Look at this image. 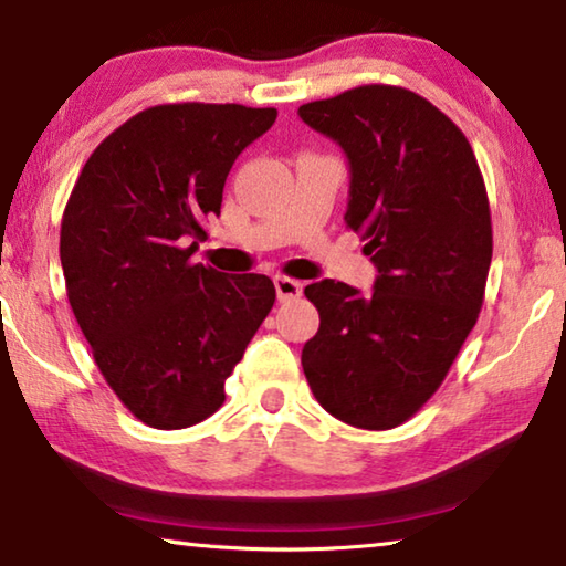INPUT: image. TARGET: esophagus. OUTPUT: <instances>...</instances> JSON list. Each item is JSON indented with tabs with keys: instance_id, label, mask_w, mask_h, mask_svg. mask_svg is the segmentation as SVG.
<instances>
[{
	"instance_id": "obj_1",
	"label": "esophagus",
	"mask_w": 566,
	"mask_h": 566,
	"mask_svg": "<svg viewBox=\"0 0 566 566\" xmlns=\"http://www.w3.org/2000/svg\"><path fill=\"white\" fill-rule=\"evenodd\" d=\"M274 286H276V297H280V302L297 300L302 294V284L297 280H290V276H276Z\"/></svg>"
}]
</instances>
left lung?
<instances>
[{"instance_id": "obj_1", "label": "left lung", "mask_w": 566, "mask_h": 566, "mask_svg": "<svg viewBox=\"0 0 566 566\" xmlns=\"http://www.w3.org/2000/svg\"><path fill=\"white\" fill-rule=\"evenodd\" d=\"M350 165L345 223L366 241L374 292L305 286L319 331L302 368L319 407L358 429H394L444 381L478 323L493 256L478 159L452 119L415 91L370 83L300 106Z\"/></svg>"}]
</instances>
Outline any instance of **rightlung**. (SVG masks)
<instances>
[{"instance_id":"add662e5","label":"right lung","mask_w":566,"mask_h":566,"mask_svg":"<svg viewBox=\"0 0 566 566\" xmlns=\"http://www.w3.org/2000/svg\"><path fill=\"white\" fill-rule=\"evenodd\" d=\"M276 119L241 104L151 106L83 165L61 223L67 302L134 417L185 429L226 401V378L272 310L264 274L192 264L235 157Z\"/></svg>"}]
</instances>
